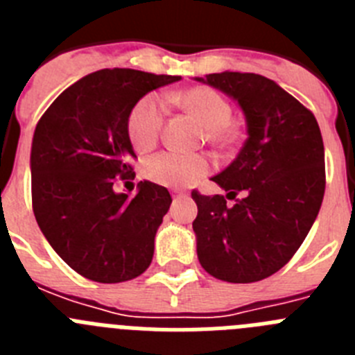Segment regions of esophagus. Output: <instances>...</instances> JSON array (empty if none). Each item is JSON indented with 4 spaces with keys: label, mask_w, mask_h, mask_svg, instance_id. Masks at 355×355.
I'll return each mask as SVG.
<instances>
[{
    "label": "esophagus",
    "mask_w": 355,
    "mask_h": 355,
    "mask_svg": "<svg viewBox=\"0 0 355 355\" xmlns=\"http://www.w3.org/2000/svg\"><path fill=\"white\" fill-rule=\"evenodd\" d=\"M183 197H188L187 192H181V190H175L174 192V199H183Z\"/></svg>",
    "instance_id": "1"
}]
</instances>
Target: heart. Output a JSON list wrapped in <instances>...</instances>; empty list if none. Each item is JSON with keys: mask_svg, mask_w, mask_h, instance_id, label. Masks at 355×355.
<instances>
[{"mask_svg": "<svg viewBox=\"0 0 355 355\" xmlns=\"http://www.w3.org/2000/svg\"><path fill=\"white\" fill-rule=\"evenodd\" d=\"M171 101L180 105L187 112L196 115L202 126L208 130L209 140L229 144L234 140V130L229 126L231 105L222 94L208 87H192L171 97ZM162 101L156 96L142 97L128 117V137L133 147L140 153L156 146L163 126ZM209 171V162L200 155H181L174 150H165L153 156L146 163V174L150 181L163 187L181 188L190 187Z\"/></svg>", "mask_w": 355, "mask_h": 355, "instance_id": "heart-1", "label": "heart"}]
</instances>
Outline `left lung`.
Instances as JSON below:
<instances>
[{
  "mask_svg": "<svg viewBox=\"0 0 355 355\" xmlns=\"http://www.w3.org/2000/svg\"><path fill=\"white\" fill-rule=\"evenodd\" d=\"M231 97L245 115L247 140L220 174L225 197L193 190L197 258L213 277L256 283L281 270L315 224L325 192L324 140L315 115L274 80L254 72L196 78Z\"/></svg>",
  "mask_w": 355,
  "mask_h": 355,
  "instance_id": "8db88e82",
  "label": "left lung"
}]
</instances>
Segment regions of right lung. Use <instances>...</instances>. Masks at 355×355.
I'll list each match as a JSON object with an SVG mask.
<instances>
[{
	"label": "right lung",
	"mask_w": 355,
	"mask_h": 355,
	"mask_svg": "<svg viewBox=\"0 0 355 355\" xmlns=\"http://www.w3.org/2000/svg\"><path fill=\"white\" fill-rule=\"evenodd\" d=\"M135 69H101L56 97L31 140V202L37 224L72 270L96 283H122L147 270L155 236L172 197L140 181L137 193H117L131 178L128 117L150 90L180 81Z\"/></svg>",
	"instance_id": "add662e5"
}]
</instances>
